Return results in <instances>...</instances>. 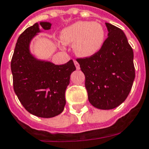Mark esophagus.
Instances as JSON below:
<instances>
[{
    "label": "esophagus",
    "instance_id": "34e87169",
    "mask_svg": "<svg viewBox=\"0 0 149 149\" xmlns=\"http://www.w3.org/2000/svg\"><path fill=\"white\" fill-rule=\"evenodd\" d=\"M74 65H75L76 68L78 69V70H79V69H80V65H79V64H78V62L76 61H74Z\"/></svg>",
    "mask_w": 149,
    "mask_h": 149
}]
</instances>
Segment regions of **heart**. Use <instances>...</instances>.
<instances>
[{
	"mask_svg": "<svg viewBox=\"0 0 149 149\" xmlns=\"http://www.w3.org/2000/svg\"><path fill=\"white\" fill-rule=\"evenodd\" d=\"M61 40L65 45L73 44L77 56L88 58L101 50L106 40V32L100 23L79 21L64 28L61 32Z\"/></svg>",
	"mask_w": 149,
	"mask_h": 149,
	"instance_id": "heart-1",
	"label": "heart"
}]
</instances>
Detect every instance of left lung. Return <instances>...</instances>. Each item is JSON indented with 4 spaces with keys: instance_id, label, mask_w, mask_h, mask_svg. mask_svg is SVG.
<instances>
[{
    "instance_id": "1",
    "label": "left lung",
    "mask_w": 149,
    "mask_h": 149,
    "mask_svg": "<svg viewBox=\"0 0 149 149\" xmlns=\"http://www.w3.org/2000/svg\"><path fill=\"white\" fill-rule=\"evenodd\" d=\"M108 37L97 54L78 59L85 77L88 101L100 109H112L130 93L135 71L134 52L123 31L106 22Z\"/></svg>"
}]
</instances>
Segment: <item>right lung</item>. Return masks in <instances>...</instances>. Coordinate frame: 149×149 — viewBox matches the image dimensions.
<instances>
[{
    "label": "right lung",
    "instance_id": "right-lung-1",
    "mask_svg": "<svg viewBox=\"0 0 149 149\" xmlns=\"http://www.w3.org/2000/svg\"><path fill=\"white\" fill-rule=\"evenodd\" d=\"M51 23L40 22L26 29L16 42L11 68L14 90L31 114L50 118L61 113L66 104L65 91L71 73L76 70L72 60L62 65L36 57L30 49L33 38L49 30Z\"/></svg>",
    "mask_w": 149,
    "mask_h": 149
}]
</instances>
